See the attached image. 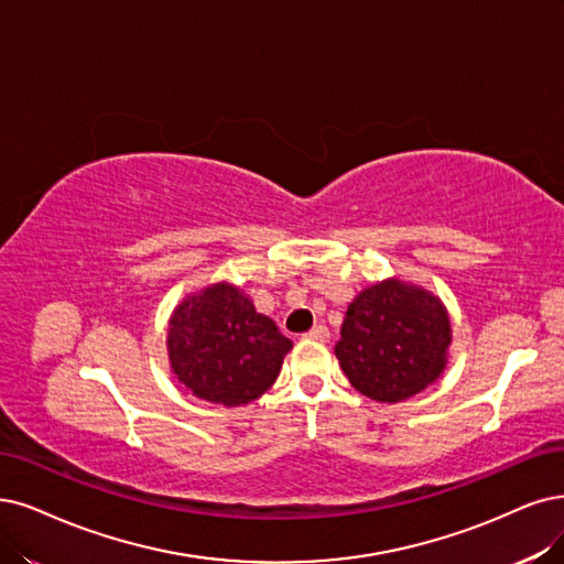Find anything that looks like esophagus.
Wrapping results in <instances>:
<instances>
[{
  "label": "esophagus",
  "instance_id": "obj_1",
  "mask_svg": "<svg viewBox=\"0 0 564 564\" xmlns=\"http://www.w3.org/2000/svg\"><path fill=\"white\" fill-rule=\"evenodd\" d=\"M304 337L306 339H316V341H327L329 339V329L325 325H316V327H311Z\"/></svg>",
  "mask_w": 564,
  "mask_h": 564
}]
</instances>
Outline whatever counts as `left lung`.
<instances>
[{"label":"left lung","instance_id":"8db88e82","mask_svg":"<svg viewBox=\"0 0 564 564\" xmlns=\"http://www.w3.org/2000/svg\"><path fill=\"white\" fill-rule=\"evenodd\" d=\"M451 341L444 302L392 276L348 304L335 352L352 388L373 402L398 404L442 377Z\"/></svg>","mask_w":564,"mask_h":564}]
</instances>
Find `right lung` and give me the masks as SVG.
Masks as SVG:
<instances>
[{"label":"right lung","mask_w":564,"mask_h":564,"mask_svg":"<svg viewBox=\"0 0 564 564\" xmlns=\"http://www.w3.org/2000/svg\"><path fill=\"white\" fill-rule=\"evenodd\" d=\"M293 341L258 314L253 300L229 281L204 285L176 304L166 327V356L195 398L246 406L274 386Z\"/></svg>","instance_id":"obj_1"}]
</instances>
